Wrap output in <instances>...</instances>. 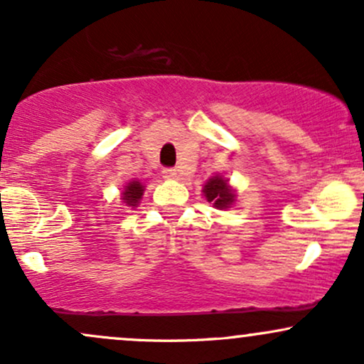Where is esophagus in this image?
<instances>
[{
	"label": "esophagus",
	"mask_w": 364,
	"mask_h": 364,
	"mask_svg": "<svg viewBox=\"0 0 364 364\" xmlns=\"http://www.w3.org/2000/svg\"><path fill=\"white\" fill-rule=\"evenodd\" d=\"M162 178L164 179H176L178 178V171L173 168H166L162 171Z\"/></svg>",
	"instance_id": "34e87169"
}]
</instances>
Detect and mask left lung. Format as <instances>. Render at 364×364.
I'll list each match as a JSON object with an SVG mask.
<instances>
[{"mask_svg": "<svg viewBox=\"0 0 364 364\" xmlns=\"http://www.w3.org/2000/svg\"><path fill=\"white\" fill-rule=\"evenodd\" d=\"M203 193H205L208 202H214V205L217 208H228L235 200V193L229 188L228 181L224 178L214 176L207 181L205 188H203Z\"/></svg>", "mask_w": 364, "mask_h": 364, "instance_id": "obj_1", "label": "left lung"}]
</instances>
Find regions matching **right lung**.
<instances>
[{
    "label": "right lung",
    "mask_w": 364,
    "mask_h": 364,
    "mask_svg": "<svg viewBox=\"0 0 364 364\" xmlns=\"http://www.w3.org/2000/svg\"><path fill=\"white\" fill-rule=\"evenodd\" d=\"M141 193H144V186H141L139 181H132L123 191L124 203L129 207H135L136 203H139V200L141 198Z\"/></svg>",
    "instance_id": "obj_1"
}]
</instances>
